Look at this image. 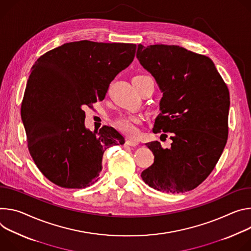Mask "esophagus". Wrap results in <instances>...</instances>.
Instances as JSON below:
<instances>
[{"mask_svg": "<svg viewBox=\"0 0 251 251\" xmlns=\"http://www.w3.org/2000/svg\"><path fill=\"white\" fill-rule=\"evenodd\" d=\"M126 144L129 147H136L138 145V142L135 140H130V138H127V140L126 141Z\"/></svg>", "mask_w": 251, "mask_h": 251, "instance_id": "esophagus-1", "label": "esophagus"}]
</instances>
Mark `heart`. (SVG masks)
<instances>
[{
	"label": "heart",
	"instance_id": "heart-1",
	"mask_svg": "<svg viewBox=\"0 0 251 251\" xmlns=\"http://www.w3.org/2000/svg\"><path fill=\"white\" fill-rule=\"evenodd\" d=\"M151 78L148 75H138L132 79ZM143 122V117L138 115H122L115 120V126L124 133L129 136H135L138 133V126Z\"/></svg>",
	"mask_w": 251,
	"mask_h": 251
}]
</instances>
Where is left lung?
I'll return each instance as SVG.
<instances>
[{
    "label": "left lung",
    "mask_w": 251,
    "mask_h": 251,
    "mask_svg": "<svg viewBox=\"0 0 251 251\" xmlns=\"http://www.w3.org/2000/svg\"><path fill=\"white\" fill-rule=\"evenodd\" d=\"M136 58L161 90L160 114L152 131L171 133L170 149L146 144L153 163L144 181L164 192L192 190L211 174L228 137L229 91L213 62L179 46L142 44Z\"/></svg>",
    "instance_id": "8db88e82"
}]
</instances>
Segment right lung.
Instances as JSON below:
<instances>
[{"instance_id": "add662e5", "label": "right lung", "mask_w": 251, "mask_h": 251, "mask_svg": "<svg viewBox=\"0 0 251 251\" xmlns=\"http://www.w3.org/2000/svg\"><path fill=\"white\" fill-rule=\"evenodd\" d=\"M136 45L79 41L37 60L26 82L21 116L27 149L41 173L64 188L98 181L104 151L124 145L115 128L86 129V106L104 99L110 81L133 61Z\"/></svg>"}]
</instances>
